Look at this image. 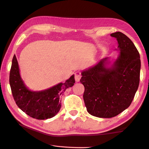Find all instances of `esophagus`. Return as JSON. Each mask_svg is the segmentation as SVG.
Masks as SVG:
<instances>
[{
    "instance_id": "esophagus-1",
    "label": "esophagus",
    "mask_w": 149,
    "mask_h": 149,
    "mask_svg": "<svg viewBox=\"0 0 149 149\" xmlns=\"http://www.w3.org/2000/svg\"><path fill=\"white\" fill-rule=\"evenodd\" d=\"M81 78V74L80 72H76L75 73V79L76 82H79Z\"/></svg>"
}]
</instances>
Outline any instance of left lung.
Wrapping results in <instances>:
<instances>
[{
    "label": "left lung",
    "mask_w": 149,
    "mask_h": 149,
    "mask_svg": "<svg viewBox=\"0 0 149 149\" xmlns=\"http://www.w3.org/2000/svg\"><path fill=\"white\" fill-rule=\"evenodd\" d=\"M119 52L118 59L107 68L108 57L84 70L80 82L84 86L83 100L88 112L95 117H115L129 107L137 90L140 76V56L132 40L117 31Z\"/></svg>",
    "instance_id": "left-lung-1"
}]
</instances>
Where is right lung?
<instances>
[{"label":"right lung","mask_w":149,"mask_h":149,"mask_svg":"<svg viewBox=\"0 0 149 149\" xmlns=\"http://www.w3.org/2000/svg\"><path fill=\"white\" fill-rule=\"evenodd\" d=\"M74 75L65 83H60L50 88L33 92L26 86L20 77L19 68L14 55L10 73V84L17 105L30 117L46 119L57 114L61 107V97L65 90L75 83Z\"/></svg>","instance_id":"1"}]
</instances>
